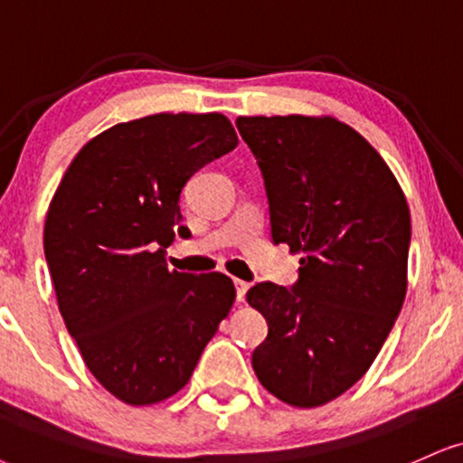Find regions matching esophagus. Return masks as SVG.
<instances>
[{"label":"esophagus","mask_w":463,"mask_h":463,"mask_svg":"<svg viewBox=\"0 0 463 463\" xmlns=\"http://www.w3.org/2000/svg\"><path fill=\"white\" fill-rule=\"evenodd\" d=\"M233 285H236V300L238 302H244V296H247L249 283L241 281V279H233Z\"/></svg>","instance_id":"esophagus-1"}]
</instances>
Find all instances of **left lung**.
<instances>
[{
    "label": "left lung",
    "mask_w": 463,
    "mask_h": 463,
    "mask_svg": "<svg viewBox=\"0 0 463 463\" xmlns=\"http://www.w3.org/2000/svg\"><path fill=\"white\" fill-rule=\"evenodd\" d=\"M236 127L264 175L272 241L302 253L292 289H249L268 322L250 363L281 402L324 406L367 373L402 311L406 195L375 147L339 119L253 116Z\"/></svg>",
    "instance_id": "left-lung-1"
}]
</instances>
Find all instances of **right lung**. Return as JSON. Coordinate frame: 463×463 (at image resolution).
I'll use <instances>...</instances> for the list:
<instances>
[{
	"mask_svg": "<svg viewBox=\"0 0 463 463\" xmlns=\"http://www.w3.org/2000/svg\"><path fill=\"white\" fill-rule=\"evenodd\" d=\"M238 146L221 113H156L90 139L51 199L44 258L68 333L96 380L128 406H152L191 380L230 316L221 272L169 270L180 193Z\"/></svg>",
	"mask_w": 463,
	"mask_h": 463,
	"instance_id": "1",
	"label": "right lung"
}]
</instances>
